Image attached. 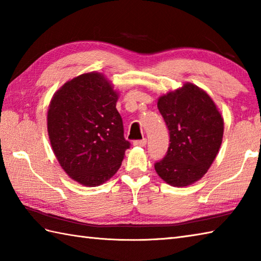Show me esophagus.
Returning <instances> with one entry per match:
<instances>
[{
	"label": "esophagus",
	"mask_w": 261,
	"mask_h": 261,
	"mask_svg": "<svg viewBox=\"0 0 261 261\" xmlns=\"http://www.w3.org/2000/svg\"><path fill=\"white\" fill-rule=\"evenodd\" d=\"M147 143V139H142V140H136L134 141V145L138 147H145Z\"/></svg>",
	"instance_id": "34e87169"
}]
</instances>
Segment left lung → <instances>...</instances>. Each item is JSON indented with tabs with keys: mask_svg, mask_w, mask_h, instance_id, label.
Listing matches in <instances>:
<instances>
[{
	"mask_svg": "<svg viewBox=\"0 0 261 261\" xmlns=\"http://www.w3.org/2000/svg\"><path fill=\"white\" fill-rule=\"evenodd\" d=\"M157 107L169 130L170 143L154 169L171 186L192 185L206 174L220 150L222 115L208 94L192 83L160 96Z\"/></svg>",
	"mask_w": 261,
	"mask_h": 261,
	"instance_id": "8db88e82",
	"label": "left lung"
}]
</instances>
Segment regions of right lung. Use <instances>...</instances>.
Wrapping results in <instances>:
<instances>
[{"instance_id": "1", "label": "right lung", "mask_w": 261, "mask_h": 261, "mask_svg": "<svg viewBox=\"0 0 261 261\" xmlns=\"http://www.w3.org/2000/svg\"><path fill=\"white\" fill-rule=\"evenodd\" d=\"M119 93L101 73L66 82L54 94L47 114L53 151L71 179L94 187L112 177L130 142L116 110Z\"/></svg>"}]
</instances>
